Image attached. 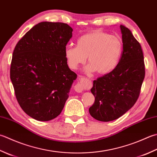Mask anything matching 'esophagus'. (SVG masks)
Segmentation results:
<instances>
[{"mask_svg": "<svg viewBox=\"0 0 157 157\" xmlns=\"http://www.w3.org/2000/svg\"><path fill=\"white\" fill-rule=\"evenodd\" d=\"M85 78H82V77H79V82L77 83L75 86H74V89L76 92L78 93H82V91L84 90V82Z\"/></svg>", "mask_w": 157, "mask_h": 157, "instance_id": "1", "label": "esophagus"}]
</instances>
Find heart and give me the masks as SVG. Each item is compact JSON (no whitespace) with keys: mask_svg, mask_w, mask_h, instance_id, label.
<instances>
[{"mask_svg":"<svg viewBox=\"0 0 157 157\" xmlns=\"http://www.w3.org/2000/svg\"><path fill=\"white\" fill-rule=\"evenodd\" d=\"M123 50V44L118 36L100 30L81 36L77 47L67 46L64 55L67 64L75 69L86 63L88 56L89 71H96L101 75L112 71L119 63Z\"/></svg>","mask_w":157,"mask_h":157,"instance_id":"obj_1","label":"heart"}]
</instances>
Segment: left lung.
I'll return each instance as SVG.
<instances>
[{
  "label": "left lung",
  "instance_id": "8db88e82",
  "mask_svg": "<svg viewBox=\"0 0 157 157\" xmlns=\"http://www.w3.org/2000/svg\"><path fill=\"white\" fill-rule=\"evenodd\" d=\"M123 50L117 67L93 82L91 93L95 97L89 108L92 117L109 122L130 109L140 96L145 77L142 47L131 30L121 25Z\"/></svg>",
  "mask_w": 157,
  "mask_h": 157
}]
</instances>
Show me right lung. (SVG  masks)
Wrapping results in <instances>:
<instances>
[{"instance_id": "obj_1", "label": "right lung", "mask_w": 157, "mask_h": 157, "mask_svg": "<svg viewBox=\"0 0 157 157\" xmlns=\"http://www.w3.org/2000/svg\"><path fill=\"white\" fill-rule=\"evenodd\" d=\"M72 31L67 24L43 21L15 47L10 78L15 97L23 111L36 121H49L60 114L77 78L64 55Z\"/></svg>"}]
</instances>
